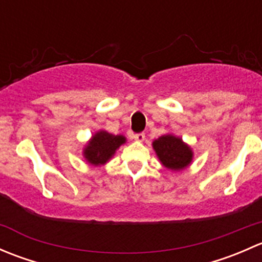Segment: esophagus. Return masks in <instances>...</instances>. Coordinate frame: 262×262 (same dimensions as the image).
<instances>
[{
  "mask_svg": "<svg viewBox=\"0 0 262 262\" xmlns=\"http://www.w3.org/2000/svg\"><path fill=\"white\" fill-rule=\"evenodd\" d=\"M144 139H146V134L144 133H139V134H136V136H134V141H137V142H143Z\"/></svg>",
  "mask_w": 262,
  "mask_h": 262,
  "instance_id": "obj_1",
  "label": "esophagus"
}]
</instances>
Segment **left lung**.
Instances as JSON below:
<instances>
[{"mask_svg": "<svg viewBox=\"0 0 262 262\" xmlns=\"http://www.w3.org/2000/svg\"><path fill=\"white\" fill-rule=\"evenodd\" d=\"M152 147L162 166L171 171L185 170L194 158L192 148L175 134H163L152 142Z\"/></svg>", "mask_w": 262, "mask_h": 262, "instance_id": "8db88e82", "label": "left lung"}]
</instances>
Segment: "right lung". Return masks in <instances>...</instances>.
I'll return each mask as SVG.
<instances>
[{"instance_id": "right-lung-1", "label": "right lung", "mask_w": 262, "mask_h": 262, "mask_svg": "<svg viewBox=\"0 0 262 262\" xmlns=\"http://www.w3.org/2000/svg\"><path fill=\"white\" fill-rule=\"evenodd\" d=\"M124 143H126V138L123 134L115 136L101 129L92 134L91 138L87 141L82 149V156L87 163L95 167H100L109 162L114 157L119 147Z\"/></svg>"}]
</instances>
